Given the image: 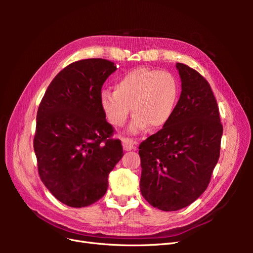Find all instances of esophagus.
<instances>
[{"instance_id":"34e87169","label":"esophagus","mask_w":253,"mask_h":253,"mask_svg":"<svg viewBox=\"0 0 253 253\" xmlns=\"http://www.w3.org/2000/svg\"><path fill=\"white\" fill-rule=\"evenodd\" d=\"M122 145L125 151H131L135 148V142L131 138H122Z\"/></svg>"}]
</instances>
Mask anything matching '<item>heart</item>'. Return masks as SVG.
I'll return each instance as SVG.
<instances>
[{
    "mask_svg": "<svg viewBox=\"0 0 253 253\" xmlns=\"http://www.w3.org/2000/svg\"><path fill=\"white\" fill-rule=\"evenodd\" d=\"M177 78L167 71L137 67L115 83V90L102 89L100 105L114 126H122L129 113L134 114L128 132L138 134L150 126L160 128L171 119L179 98Z\"/></svg>",
    "mask_w": 253,
    "mask_h": 253,
    "instance_id": "heart-1",
    "label": "heart"
}]
</instances>
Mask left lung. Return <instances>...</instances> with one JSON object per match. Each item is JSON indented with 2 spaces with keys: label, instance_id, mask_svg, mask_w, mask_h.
Returning a JSON list of instances; mask_svg holds the SVG:
<instances>
[{
  "label": "left lung",
  "instance_id": "obj_1",
  "mask_svg": "<svg viewBox=\"0 0 253 253\" xmlns=\"http://www.w3.org/2000/svg\"><path fill=\"white\" fill-rule=\"evenodd\" d=\"M181 93L171 119L139 144L140 192L150 205L177 211L208 187L220 151L223 126L210 84L186 64L176 63Z\"/></svg>",
  "mask_w": 253,
  "mask_h": 253
}]
</instances>
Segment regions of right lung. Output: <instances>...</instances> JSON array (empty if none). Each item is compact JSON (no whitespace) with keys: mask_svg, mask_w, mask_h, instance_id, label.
<instances>
[{"mask_svg":"<svg viewBox=\"0 0 253 253\" xmlns=\"http://www.w3.org/2000/svg\"><path fill=\"white\" fill-rule=\"evenodd\" d=\"M116 70L104 59L74 62L53 78L38 109V171L49 192L66 206L82 208L100 200L110 172L124 156L100 105L103 83Z\"/></svg>","mask_w":253,"mask_h":253,"instance_id":"right-lung-1","label":"right lung"}]
</instances>
